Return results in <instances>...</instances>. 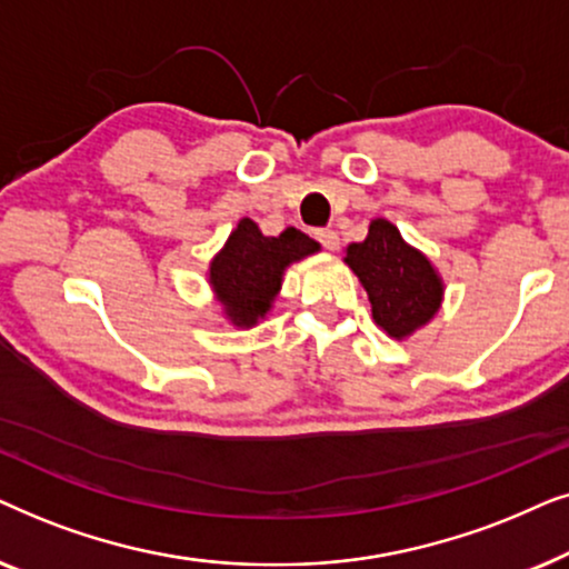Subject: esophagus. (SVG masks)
<instances>
[{
    "instance_id": "obj_1",
    "label": "esophagus",
    "mask_w": 569,
    "mask_h": 569,
    "mask_svg": "<svg viewBox=\"0 0 569 569\" xmlns=\"http://www.w3.org/2000/svg\"><path fill=\"white\" fill-rule=\"evenodd\" d=\"M315 237L325 249H330V252H336V249H338V233L332 229H320L315 233Z\"/></svg>"
}]
</instances>
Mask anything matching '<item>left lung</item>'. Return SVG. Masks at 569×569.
<instances>
[{
  "label": "left lung",
  "mask_w": 569,
  "mask_h": 569,
  "mask_svg": "<svg viewBox=\"0 0 569 569\" xmlns=\"http://www.w3.org/2000/svg\"><path fill=\"white\" fill-rule=\"evenodd\" d=\"M346 262L369 293L375 322L390 338H408L442 305V278L385 218L369 223L367 239L348 244Z\"/></svg>",
  "instance_id": "1"
}]
</instances>
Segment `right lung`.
<instances>
[{
    "instance_id": "obj_1",
    "label": "right lung",
    "mask_w": 569,
    "mask_h": 569,
    "mask_svg": "<svg viewBox=\"0 0 569 569\" xmlns=\"http://www.w3.org/2000/svg\"><path fill=\"white\" fill-rule=\"evenodd\" d=\"M315 252H320V244L307 233L286 229L280 237H264L254 221L241 218L210 262L208 280L226 317L237 328H252L268 315L283 283V270Z\"/></svg>"
}]
</instances>
